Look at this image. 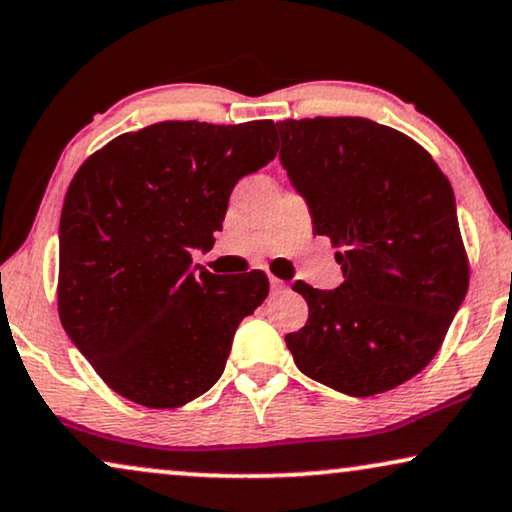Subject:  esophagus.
Instances as JSON below:
<instances>
[{
    "mask_svg": "<svg viewBox=\"0 0 512 512\" xmlns=\"http://www.w3.org/2000/svg\"><path fill=\"white\" fill-rule=\"evenodd\" d=\"M270 286H272V291H275V293L289 289V284H286L284 279H279V277H270Z\"/></svg>",
    "mask_w": 512,
    "mask_h": 512,
    "instance_id": "obj_1",
    "label": "esophagus"
}]
</instances>
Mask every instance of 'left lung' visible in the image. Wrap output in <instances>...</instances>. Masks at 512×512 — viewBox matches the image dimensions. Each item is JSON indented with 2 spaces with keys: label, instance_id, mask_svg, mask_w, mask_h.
I'll use <instances>...</instances> for the list:
<instances>
[{
  "label": "left lung",
  "instance_id": "8db88e82",
  "mask_svg": "<svg viewBox=\"0 0 512 512\" xmlns=\"http://www.w3.org/2000/svg\"><path fill=\"white\" fill-rule=\"evenodd\" d=\"M279 160L342 265L333 291L296 282L310 317L286 347L307 377L349 396L429 366L468 291L452 186L424 146L352 116L277 123Z\"/></svg>",
  "mask_w": 512,
  "mask_h": 512
}]
</instances>
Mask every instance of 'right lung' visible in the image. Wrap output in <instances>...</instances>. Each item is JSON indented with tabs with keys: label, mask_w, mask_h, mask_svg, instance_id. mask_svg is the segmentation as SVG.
Returning a JSON list of instances; mask_svg holds the SVG:
<instances>
[{
	"label": "right lung",
	"mask_w": 512,
	"mask_h": 512,
	"mask_svg": "<svg viewBox=\"0 0 512 512\" xmlns=\"http://www.w3.org/2000/svg\"><path fill=\"white\" fill-rule=\"evenodd\" d=\"M275 158V123L163 121L86 158L60 216L58 314L109 389L181 408L219 380L240 321L268 298L244 277L193 265L244 174Z\"/></svg>",
	"instance_id": "1"
}]
</instances>
